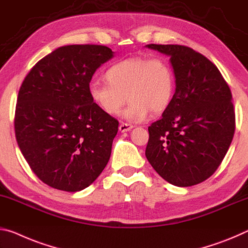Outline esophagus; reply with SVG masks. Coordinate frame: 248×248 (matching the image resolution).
<instances>
[{
	"label": "esophagus",
	"instance_id": "obj_1",
	"mask_svg": "<svg viewBox=\"0 0 248 248\" xmlns=\"http://www.w3.org/2000/svg\"><path fill=\"white\" fill-rule=\"evenodd\" d=\"M133 128V125L130 124H127V123H123L119 125V130L121 132H127V131H130L131 129Z\"/></svg>",
	"mask_w": 248,
	"mask_h": 248
}]
</instances>
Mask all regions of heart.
<instances>
[{
  "mask_svg": "<svg viewBox=\"0 0 248 248\" xmlns=\"http://www.w3.org/2000/svg\"><path fill=\"white\" fill-rule=\"evenodd\" d=\"M106 81L93 80L88 95L93 104L107 116L120 112L130 99L124 116L141 121L152 113H161L171 104L175 90V76L164 58L136 56L110 66Z\"/></svg>",
  "mask_w": 248,
  "mask_h": 248,
  "instance_id": "1",
  "label": "heart"
}]
</instances>
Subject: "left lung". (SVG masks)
<instances>
[{"label":"left lung","mask_w":248,"mask_h":248,"mask_svg":"<svg viewBox=\"0 0 248 248\" xmlns=\"http://www.w3.org/2000/svg\"><path fill=\"white\" fill-rule=\"evenodd\" d=\"M147 46L170 56L176 87L162 118L148 128L145 156L169 183L195 186L217 170L233 140L231 89L213 62L190 47Z\"/></svg>","instance_id":"obj_1"}]
</instances>
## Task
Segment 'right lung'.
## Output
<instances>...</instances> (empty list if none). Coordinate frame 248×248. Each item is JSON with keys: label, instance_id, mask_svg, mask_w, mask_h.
Here are the masks:
<instances>
[{"label": "right lung", "instance_id": "1", "mask_svg": "<svg viewBox=\"0 0 248 248\" xmlns=\"http://www.w3.org/2000/svg\"><path fill=\"white\" fill-rule=\"evenodd\" d=\"M112 56L103 45L62 46L26 75L15 108V137L47 186L81 191L107 166L119 123L93 104L88 85Z\"/></svg>", "mask_w": 248, "mask_h": 248}]
</instances>
